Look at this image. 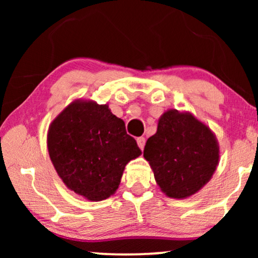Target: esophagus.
Segmentation results:
<instances>
[{"label": "esophagus", "mask_w": 258, "mask_h": 258, "mask_svg": "<svg viewBox=\"0 0 258 258\" xmlns=\"http://www.w3.org/2000/svg\"><path fill=\"white\" fill-rule=\"evenodd\" d=\"M137 144H139L140 149H143L144 144H146V139H144V137H139V139H137Z\"/></svg>", "instance_id": "obj_1"}]
</instances>
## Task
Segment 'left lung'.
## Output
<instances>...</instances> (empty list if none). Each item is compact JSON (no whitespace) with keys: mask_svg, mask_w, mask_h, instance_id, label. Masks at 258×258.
Instances as JSON below:
<instances>
[{"mask_svg":"<svg viewBox=\"0 0 258 258\" xmlns=\"http://www.w3.org/2000/svg\"><path fill=\"white\" fill-rule=\"evenodd\" d=\"M143 156L168 197L186 199L213 177L220 162V146L209 126L191 112L170 109L158 119Z\"/></svg>","mask_w":258,"mask_h":258,"instance_id":"obj_1","label":"left lung"}]
</instances>
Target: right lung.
Here are the masks:
<instances>
[{
  "label": "right lung",
  "instance_id": "obj_1",
  "mask_svg": "<svg viewBox=\"0 0 258 258\" xmlns=\"http://www.w3.org/2000/svg\"><path fill=\"white\" fill-rule=\"evenodd\" d=\"M48 153L67 188L88 201L117 190L125 165L142 154L108 104L75 100L50 123Z\"/></svg>",
  "mask_w": 258,
  "mask_h": 258
}]
</instances>
